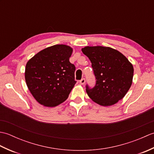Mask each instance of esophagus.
Returning a JSON list of instances; mask_svg holds the SVG:
<instances>
[{
  "label": "esophagus",
  "instance_id": "34e87169",
  "mask_svg": "<svg viewBox=\"0 0 154 154\" xmlns=\"http://www.w3.org/2000/svg\"><path fill=\"white\" fill-rule=\"evenodd\" d=\"M79 83L81 85H84L85 83V79H84V78H83V79H81L80 81H79Z\"/></svg>",
  "mask_w": 154,
  "mask_h": 154
}]
</instances>
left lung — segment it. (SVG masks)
Instances as JSON below:
<instances>
[{"label":"left lung","instance_id":"1","mask_svg":"<svg viewBox=\"0 0 154 154\" xmlns=\"http://www.w3.org/2000/svg\"><path fill=\"white\" fill-rule=\"evenodd\" d=\"M83 53L91 62L96 84L86 85V91L94 102L111 106L126 95L132 83V64L120 51L109 47L87 46Z\"/></svg>","mask_w":154,"mask_h":154}]
</instances>
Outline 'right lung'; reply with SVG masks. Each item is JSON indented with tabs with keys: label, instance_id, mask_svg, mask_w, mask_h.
I'll return each mask as SVG.
<instances>
[{
	"label": "right lung",
	"instance_id": "right-lung-1",
	"mask_svg": "<svg viewBox=\"0 0 154 154\" xmlns=\"http://www.w3.org/2000/svg\"><path fill=\"white\" fill-rule=\"evenodd\" d=\"M72 52L68 45H55L38 52L27 62L26 83L42 105L54 107L64 102L76 83L75 67L69 61Z\"/></svg>",
	"mask_w": 154,
	"mask_h": 154
}]
</instances>
